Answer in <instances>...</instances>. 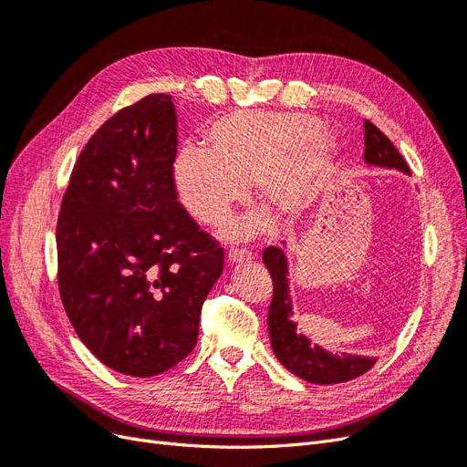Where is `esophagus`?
<instances>
[{
	"label": "esophagus",
	"mask_w": 467,
	"mask_h": 467,
	"mask_svg": "<svg viewBox=\"0 0 467 467\" xmlns=\"http://www.w3.org/2000/svg\"><path fill=\"white\" fill-rule=\"evenodd\" d=\"M228 257H230V263H247L253 259V253L244 247H232Z\"/></svg>",
	"instance_id": "esophagus-1"
}]
</instances>
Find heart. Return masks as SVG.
I'll list each match as a JSON object with an SVG mask.
<instances>
[{
    "label": "heart",
    "instance_id": "1",
    "mask_svg": "<svg viewBox=\"0 0 467 467\" xmlns=\"http://www.w3.org/2000/svg\"><path fill=\"white\" fill-rule=\"evenodd\" d=\"M208 150L181 148L173 181L191 216L218 225L247 196L255 182L257 196L278 216L300 214L317 196L333 161V140L321 122L298 112H234L212 122ZM265 230L263 216L230 225L228 235L251 237Z\"/></svg>",
    "mask_w": 467,
    "mask_h": 467
}]
</instances>
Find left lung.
<instances>
[{
	"mask_svg": "<svg viewBox=\"0 0 467 467\" xmlns=\"http://www.w3.org/2000/svg\"><path fill=\"white\" fill-rule=\"evenodd\" d=\"M364 160L379 167H393L403 173H411L403 155L398 151L389 138L379 129L364 122ZM263 263L273 278V300L268 307V333L271 345L280 364L292 374L319 386L343 384L368 372L376 364L370 357L331 355L321 347H314L307 337L298 335L296 321L292 319V306L288 296V263L285 251L271 245L263 251Z\"/></svg>",
	"mask_w": 467,
	"mask_h": 467,
	"instance_id": "obj_1",
	"label": "left lung"
}]
</instances>
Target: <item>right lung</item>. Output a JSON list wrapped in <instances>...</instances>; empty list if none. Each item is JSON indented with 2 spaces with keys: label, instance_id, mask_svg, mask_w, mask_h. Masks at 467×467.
Masks as SVG:
<instances>
[{
  "label": "right lung",
  "instance_id": "right-lung-1",
  "mask_svg": "<svg viewBox=\"0 0 467 467\" xmlns=\"http://www.w3.org/2000/svg\"><path fill=\"white\" fill-rule=\"evenodd\" d=\"M171 95L120 109L81 150L64 192L58 288L81 343L109 368L150 378L194 348L223 247L177 201Z\"/></svg>",
  "mask_w": 467,
  "mask_h": 467
}]
</instances>
